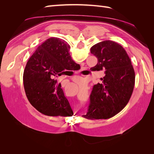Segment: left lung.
Here are the masks:
<instances>
[{"label":"left lung","mask_w":154,"mask_h":154,"mask_svg":"<svg viewBox=\"0 0 154 154\" xmlns=\"http://www.w3.org/2000/svg\"><path fill=\"white\" fill-rule=\"evenodd\" d=\"M91 53L97 59L93 71L104 70L102 82L93 86L88 112V119H106L119 113L127 105L133 92L135 72L128 55L119 44L105 40L94 45Z\"/></svg>","instance_id":"obj_1"}]
</instances>
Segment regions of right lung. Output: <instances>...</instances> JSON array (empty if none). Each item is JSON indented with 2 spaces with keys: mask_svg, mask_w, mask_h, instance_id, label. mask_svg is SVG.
<instances>
[{
  "mask_svg": "<svg viewBox=\"0 0 154 154\" xmlns=\"http://www.w3.org/2000/svg\"><path fill=\"white\" fill-rule=\"evenodd\" d=\"M69 45L59 38L46 40L27 61L23 74L26 96L40 112L49 116H71L73 112L57 78L66 70H77Z\"/></svg>",
  "mask_w": 154,
  "mask_h": 154,
  "instance_id": "1",
  "label": "right lung"
}]
</instances>
